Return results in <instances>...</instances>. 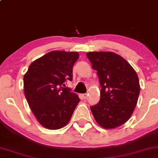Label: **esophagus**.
Here are the masks:
<instances>
[{"label": "esophagus", "mask_w": 158, "mask_h": 158, "mask_svg": "<svg viewBox=\"0 0 158 158\" xmlns=\"http://www.w3.org/2000/svg\"><path fill=\"white\" fill-rule=\"evenodd\" d=\"M81 97H82L83 99H85V98H87V94H84L81 95Z\"/></svg>", "instance_id": "esophagus-1"}]
</instances>
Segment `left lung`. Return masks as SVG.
<instances>
[{"label":"left lung","mask_w":158,"mask_h":158,"mask_svg":"<svg viewBox=\"0 0 158 158\" xmlns=\"http://www.w3.org/2000/svg\"><path fill=\"white\" fill-rule=\"evenodd\" d=\"M101 85L100 101L91 106L95 120L104 129L126 123L136 107L140 94L138 77L120 55L110 51L87 53Z\"/></svg>","instance_id":"obj_1"}]
</instances>
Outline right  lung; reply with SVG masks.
I'll return each instance as SVG.
<instances>
[{
  "instance_id": "1",
  "label": "right lung",
  "mask_w": 158,
  "mask_h": 158,
  "mask_svg": "<svg viewBox=\"0 0 158 158\" xmlns=\"http://www.w3.org/2000/svg\"><path fill=\"white\" fill-rule=\"evenodd\" d=\"M79 53L52 51L31 62L23 77L24 94L37 120L49 130H59L71 120L80 99L65 86L71 81Z\"/></svg>"
}]
</instances>
